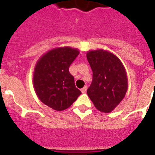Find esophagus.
Here are the masks:
<instances>
[{
  "label": "esophagus",
  "instance_id": "1",
  "mask_svg": "<svg viewBox=\"0 0 155 155\" xmlns=\"http://www.w3.org/2000/svg\"><path fill=\"white\" fill-rule=\"evenodd\" d=\"M87 89V86H84V87H83V88L81 89V92H82V93H85V92H86Z\"/></svg>",
  "mask_w": 155,
  "mask_h": 155
}]
</instances>
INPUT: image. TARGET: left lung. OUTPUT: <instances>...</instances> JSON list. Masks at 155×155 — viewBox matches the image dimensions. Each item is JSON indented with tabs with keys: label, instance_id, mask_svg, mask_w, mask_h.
<instances>
[{
	"label": "left lung",
	"instance_id": "left-lung-1",
	"mask_svg": "<svg viewBox=\"0 0 155 155\" xmlns=\"http://www.w3.org/2000/svg\"><path fill=\"white\" fill-rule=\"evenodd\" d=\"M93 79L87 93L94 106L110 113L125 97L128 88L127 71L119 58L104 49L87 52Z\"/></svg>",
	"mask_w": 155,
	"mask_h": 155
}]
</instances>
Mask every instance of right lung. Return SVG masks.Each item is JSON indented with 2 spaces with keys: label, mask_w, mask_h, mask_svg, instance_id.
Returning <instances> with one entry per match:
<instances>
[{
  "label": "right lung",
  "mask_w": 155,
  "mask_h": 155,
  "mask_svg": "<svg viewBox=\"0 0 155 155\" xmlns=\"http://www.w3.org/2000/svg\"><path fill=\"white\" fill-rule=\"evenodd\" d=\"M79 54L77 48H56L42 55L35 65V92L43 104L53 110L61 111L68 108L81 94L69 72V67Z\"/></svg>",
  "instance_id": "add662e5"
}]
</instances>
